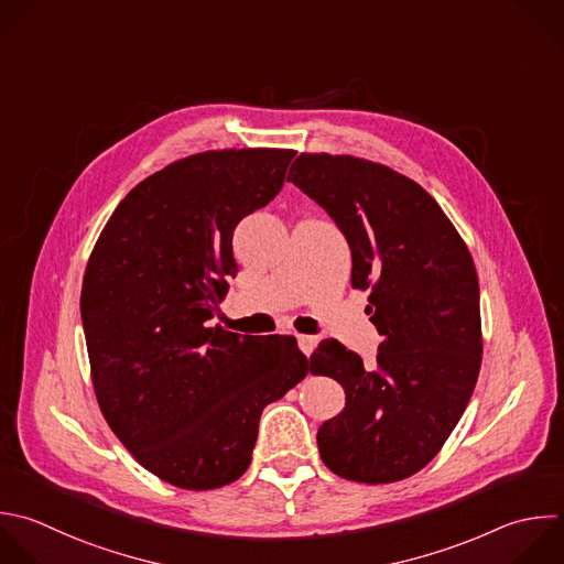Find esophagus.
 <instances>
[{"mask_svg":"<svg viewBox=\"0 0 564 564\" xmlns=\"http://www.w3.org/2000/svg\"><path fill=\"white\" fill-rule=\"evenodd\" d=\"M297 346L308 357L313 352V348L317 346V337H313V335H297Z\"/></svg>","mask_w":564,"mask_h":564,"instance_id":"obj_1","label":"esophagus"}]
</instances>
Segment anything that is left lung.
Masks as SVG:
<instances>
[{
    "label": "left lung",
    "mask_w": 564,
    "mask_h": 564,
    "mask_svg": "<svg viewBox=\"0 0 564 564\" xmlns=\"http://www.w3.org/2000/svg\"><path fill=\"white\" fill-rule=\"evenodd\" d=\"M289 181L346 236L350 284L370 291V322L383 337L375 366L337 339L311 355V372L333 377L346 392V408L317 432L319 456L355 482L408 478L438 454L478 379L471 253L438 203L381 163L302 152Z\"/></svg>",
    "instance_id": "obj_1"
}]
</instances>
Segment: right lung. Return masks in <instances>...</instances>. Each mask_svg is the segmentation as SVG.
I'll list each match as a JSON object with an SVG mask.
<instances>
[{"mask_svg": "<svg viewBox=\"0 0 564 564\" xmlns=\"http://www.w3.org/2000/svg\"><path fill=\"white\" fill-rule=\"evenodd\" d=\"M293 150H209L139 183L104 227L82 319L99 408L130 454L183 489L238 480L262 410L308 361L291 335L209 326L236 273V225L284 185Z\"/></svg>", "mask_w": 564, "mask_h": 564, "instance_id": "right-lung-1", "label": "right lung"}]
</instances>
